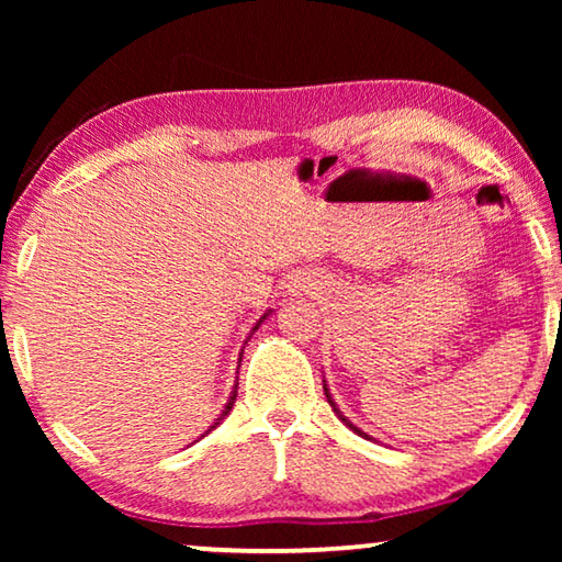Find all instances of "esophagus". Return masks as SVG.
I'll list each match as a JSON object with an SVG mask.
<instances>
[{"label":"esophagus","instance_id":"esophagus-1","mask_svg":"<svg viewBox=\"0 0 562 562\" xmlns=\"http://www.w3.org/2000/svg\"><path fill=\"white\" fill-rule=\"evenodd\" d=\"M290 292H294V297H297V294H302V292H310V284L302 282V280H294Z\"/></svg>","mask_w":562,"mask_h":562}]
</instances>
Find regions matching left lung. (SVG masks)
I'll list each match as a JSON object with an SVG mask.
<instances>
[{
  "label": "left lung",
  "mask_w": 562,
  "mask_h": 562,
  "mask_svg": "<svg viewBox=\"0 0 562 562\" xmlns=\"http://www.w3.org/2000/svg\"><path fill=\"white\" fill-rule=\"evenodd\" d=\"M325 396H327V402H329V406H331V412H335V414H337V418H339V422H341V424H345V426H349V429H351V431H355L357 436H361V439H372V436H369V434H364V431H361V429H359V426H355V424H351V422H349V418H347L345 414H341V412H339V406H337V402H335V398H331V392H329V384H327V382H325Z\"/></svg>",
  "instance_id": "1"
}]
</instances>
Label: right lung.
<instances>
[{
    "label": "right lung",
    "instance_id": "1",
    "mask_svg": "<svg viewBox=\"0 0 562 562\" xmlns=\"http://www.w3.org/2000/svg\"><path fill=\"white\" fill-rule=\"evenodd\" d=\"M270 315H272V310H268V312H265V315H262V317H260L258 322H255V327L250 329V335H247V339H250V337L255 335V331H258V329H260V325H262V322H265V319H268ZM247 339H245V345H247ZM240 361H243V349H240V359H237V367H240ZM235 396H237V379H235V386H233V392H231V396H227V404L223 406V412H221V416H217V418H215V422H213L211 426H207V431H205V434H211V431L215 429V426H217V424H221V422H223V418H225L227 414H231V408H233V404H235ZM205 434H203V436H205Z\"/></svg>",
    "mask_w": 562,
    "mask_h": 562
}]
</instances>
